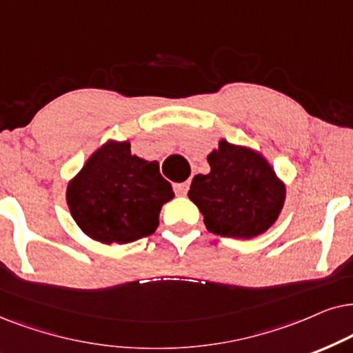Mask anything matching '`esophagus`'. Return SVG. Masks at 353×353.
Returning <instances> with one entry per match:
<instances>
[{"label": "esophagus", "instance_id": "34e87169", "mask_svg": "<svg viewBox=\"0 0 353 353\" xmlns=\"http://www.w3.org/2000/svg\"><path fill=\"white\" fill-rule=\"evenodd\" d=\"M187 190H189V182H177V184H174V192L177 195H185Z\"/></svg>", "mask_w": 353, "mask_h": 353}]
</instances>
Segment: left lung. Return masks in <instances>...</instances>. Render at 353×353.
<instances>
[{"mask_svg": "<svg viewBox=\"0 0 353 353\" xmlns=\"http://www.w3.org/2000/svg\"><path fill=\"white\" fill-rule=\"evenodd\" d=\"M206 159L210 172L196 174L187 194L206 229L242 241L265 234L285 201V184L271 163L258 150L224 139Z\"/></svg>", "mask_w": 353, "mask_h": 353, "instance_id": "left-lung-1", "label": "left lung"}]
</instances>
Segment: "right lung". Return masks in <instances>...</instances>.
I'll return each instance as SVG.
<instances>
[{
  "mask_svg": "<svg viewBox=\"0 0 353 353\" xmlns=\"http://www.w3.org/2000/svg\"><path fill=\"white\" fill-rule=\"evenodd\" d=\"M174 199L158 161L130 153L129 140H106L65 189L81 231L105 245L139 241L157 231L159 211Z\"/></svg>",
  "mask_w": 353,
  "mask_h": 353,
  "instance_id": "right-lung-1",
  "label": "right lung"
}]
</instances>
